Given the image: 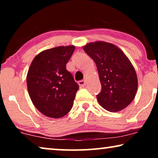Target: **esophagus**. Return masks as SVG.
<instances>
[{"mask_svg":"<svg viewBox=\"0 0 158 158\" xmlns=\"http://www.w3.org/2000/svg\"><path fill=\"white\" fill-rule=\"evenodd\" d=\"M78 84L80 86H81V87H84V86H85V85H86V81H85V80H83V81H79Z\"/></svg>","mask_w":158,"mask_h":158,"instance_id":"obj_1","label":"esophagus"}]
</instances>
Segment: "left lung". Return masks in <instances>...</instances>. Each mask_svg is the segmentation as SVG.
<instances>
[{"mask_svg":"<svg viewBox=\"0 0 158 158\" xmlns=\"http://www.w3.org/2000/svg\"><path fill=\"white\" fill-rule=\"evenodd\" d=\"M83 50L96 64L101 84L97 99L107 111H122L134 100L138 81L132 64L117 46L98 41L83 46Z\"/></svg>","mask_w":158,"mask_h":158,"instance_id":"8db88e82","label":"left lung"}]
</instances>
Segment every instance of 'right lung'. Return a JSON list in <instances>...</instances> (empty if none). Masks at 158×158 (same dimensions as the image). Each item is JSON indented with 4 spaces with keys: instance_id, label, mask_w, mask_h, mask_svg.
<instances>
[{
    "instance_id": "1",
    "label": "right lung",
    "mask_w": 158,
    "mask_h": 158,
    "mask_svg": "<svg viewBox=\"0 0 158 158\" xmlns=\"http://www.w3.org/2000/svg\"><path fill=\"white\" fill-rule=\"evenodd\" d=\"M75 47L60 46L39 53L28 70L27 89L39 111L50 118L66 115L72 109L79 86L66 70Z\"/></svg>"
}]
</instances>
